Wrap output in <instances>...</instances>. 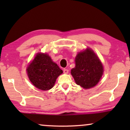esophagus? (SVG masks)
<instances>
[{"instance_id":"1","label":"esophagus","mask_w":130,"mask_h":130,"mask_svg":"<svg viewBox=\"0 0 130 130\" xmlns=\"http://www.w3.org/2000/svg\"><path fill=\"white\" fill-rule=\"evenodd\" d=\"M63 72L65 74H67L69 73V70H68V69H63Z\"/></svg>"}]
</instances>
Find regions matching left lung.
Instances as JSON below:
<instances>
[{"instance_id": "8db88e82", "label": "left lung", "mask_w": 130, "mask_h": 130, "mask_svg": "<svg viewBox=\"0 0 130 130\" xmlns=\"http://www.w3.org/2000/svg\"><path fill=\"white\" fill-rule=\"evenodd\" d=\"M76 66L71 74L76 84L84 89L95 86L104 73V67L98 57L90 48L78 53L75 58Z\"/></svg>"}]
</instances>
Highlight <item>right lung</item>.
Returning a JSON list of instances; mask_svg holds the SVG:
<instances>
[{
  "label": "right lung",
  "mask_w": 130,
  "mask_h": 130,
  "mask_svg": "<svg viewBox=\"0 0 130 130\" xmlns=\"http://www.w3.org/2000/svg\"><path fill=\"white\" fill-rule=\"evenodd\" d=\"M26 72L34 86L42 90L51 89L57 78L63 73L56 63L46 53H39L28 65Z\"/></svg>",
  "instance_id": "right-lung-1"
}]
</instances>
